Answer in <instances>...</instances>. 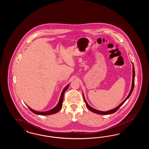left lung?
<instances>
[{"label": "left lung", "instance_id": "1", "mask_svg": "<svg viewBox=\"0 0 149 149\" xmlns=\"http://www.w3.org/2000/svg\"><path fill=\"white\" fill-rule=\"evenodd\" d=\"M132 66H133V68H132V86H131V91H130V93H129V94L128 95L127 97V98H126V99H125L121 103H120V105H118V106L117 107H116L115 108H114V109H111V110H109V111H105V112H103V111H98V110H97V109H94V108H92V107L90 106L88 104V103H87V102L86 101V100L85 99V97H84V94L83 93V98H84V101H85V104H86V107H88V108L90 110V111H91L92 112H94V113H95L97 114H102V115H105V114H112L114 112H116L120 108V107L126 102V100H127V99L130 97V96L131 95V93L132 92V91H133V89H134V85H135V68H134V64L132 63Z\"/></svg>", "mask_w": 149, "mask_h": 149}]
</instances>
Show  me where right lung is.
Here are the masks:
<instances>
[{
    "mask_svg": "<svg viewBox=\"0 0 149 149\" xmlns=\"http://www.w3.org/2000/svg\"><path fill=\"white\" fill-rule=\"evenodd\" d=\"M69 86V84L66 85V86L64 88L63 91V92L61 93V94L60 95V98L59 99L58 103L57 104L56 106L54 107V108H52V109L46 111V112H39V111H36L33 109H32V108H31L29 107L28 106L29 109L33 113L36 114H38V115H43V116H47V115H50V114H53L56 113L57 112H58L61 108L62 106H63V100H64V93L65 92V91L68 89V87Z\"/></svg>",
    "mask_w": 149,
    "mask_h": 149,
    "instance_id": "1",
    "label": "right lung"
}]
</instances>
